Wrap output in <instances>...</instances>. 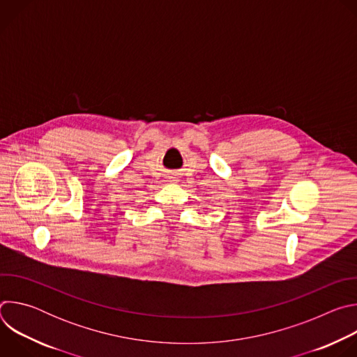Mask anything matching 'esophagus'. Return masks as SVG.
<instances>
[{
    "label": "esophagus",
    "instance_id": "1",
    "mask_svg": "<svg viewBox=\"0 0 357 357\" xmlns=\"http://www.w3.org/2000/svg\"><path fill=\"white\" fill-rule=\"evenodd\" d=\"M179 181V176L178 175H171L169 176V182H178Z\"/></svg>",
    "mask_w": 357,
    "mask_h": 357
}]
</instances>
